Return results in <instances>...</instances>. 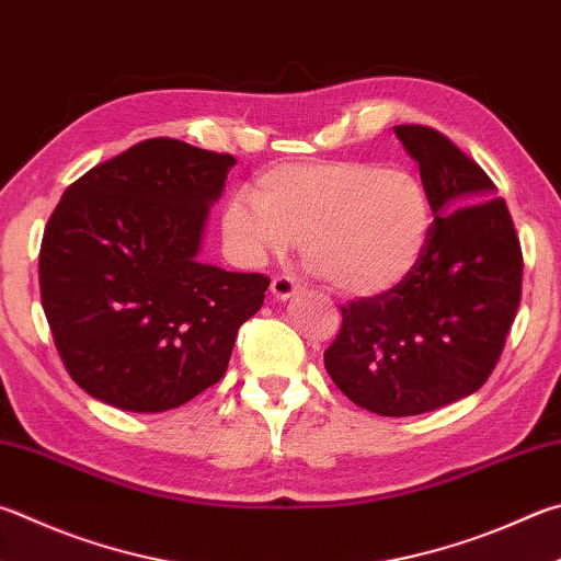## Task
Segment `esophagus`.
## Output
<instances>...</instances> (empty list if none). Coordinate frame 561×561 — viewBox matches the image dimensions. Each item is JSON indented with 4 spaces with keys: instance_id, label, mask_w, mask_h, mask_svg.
I'll return each mask as SVG.
<instances>
[{
    "instance_id": "1",
    "label": "esophagus",
    "mask_w": 561,
    "mask_h": 561,
    "mask_svg": "<svg viewBox=\"0 0 561 561\" xmlns=\"http://www.w3.org/2000/svg\"><path fill=\"white\" fill-rule=\"evenodd\" d=\"M297 289H299V284L294 282L289 274H277V277L272 279V294L277 299H289L291 294H297Z\"/></svg>"
}]
</instances>
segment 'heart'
Instances as JSON below:
<instances>
[{
    "label": "heart",
    "mask_w": 561,
    "mask_h": 561,
    "mask_svg": "<svg viewBox=\"0 0 561 561\" xmlns=\"http://www.w3.org/2000/svg\"><path fill=\"white\" fill-rule=\"evenodd\" d=\"M434 226L424 183L378 161H291L264 171L222 210L240 260L257 264L304 240V260L348 297H375L422 260Z\"/></svg>",
    "instance_id": "b5f03b06"
}]
</instances>
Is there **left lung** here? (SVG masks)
Returning a JSON list of instances; mask_svg holds the SVG:
<instances>
[{
  "instance_id": "1",
  "label": "left lung",
  "mask_w": 561,
  "mask_h": 561,
  "mask_svg": "<svg viewBox=\"0 0 561 561\" xmlns=\"http://www.w3.org/2000/svg\"><path fill=\"white\" fill-rule=\"evenodd\" d=\"M434 210L422 260L397 287L341 307L323 353L335 387L382 416L432 412L495 370L523 294V250L493 181L449 137L397 125Z\"/></svg>"
}]
</instances>
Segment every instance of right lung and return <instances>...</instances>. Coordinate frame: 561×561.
<instances>
[{
	"instance_id": "right-lung-1",
	"label": "right lung",
	"mask_w": 561,
	"mask_h": 561,
	"mask_svg": "<svg viewBox=\"0 0 561 561\" xmlns=\"http://www.w3.org/2000/svg\"><path fill=\"white\" fill-rule=\"evenodd\" d=\"M230 154L157 137L70 183L38 252L41 304L66 370L100 402L164 412L216 385L270 277L198 260Z\"/></svg>"
}]
</instances>
